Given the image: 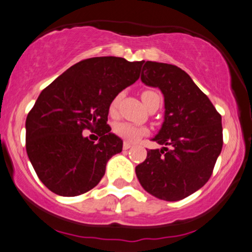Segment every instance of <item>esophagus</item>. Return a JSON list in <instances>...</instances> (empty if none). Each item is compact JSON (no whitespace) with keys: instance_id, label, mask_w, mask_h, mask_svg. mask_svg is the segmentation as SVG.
Returning <instances> with one entry per match:
<instances>
[{"instance_id":"34e87169","label":"esophagus","mask_w":252,"mask_h":252,"mask_svg":"<svg viewBox=\"0 0 252 252\" xmlns=\"http://www.w3.org/2000/svg\"><path fill=\"white\" fill-rule=\"evenodd\" d=\"M131 144H130V143H128V142H124V144H123V149L124 150H129L130 148H131Z\"/></svg>"}]
</instances>
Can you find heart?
Listing matches in <instances>:
<instances>
[{
  "mask_svg": "<svg viewBox=\"0 0 252 252\" xmlns=\"http://www.w3.org/2000/svg\"><path fill=\"white\" fill-rule=\"evenodd\" d=\"M157 93L156 92H152V91H144L142 93V100L144 104L148 103V101L150 98H152L154 96H157ZM121 98H122V94H117L115 97L113 98V101L110 102V106H109V110L111 114H114L117 109V107H119V103L121 101ZM115 132L119 135L120 137H122V138L126 139V141L128 142H136L137 139L141 138L142 136L144 135H148L149 130L146 128H143V126H133L131 123H119L116 124L115 126Z\"/></svg>",
  "mask_w": 252,
  "mask_h": 252,
  "instance_id": "obj_1",
  "label": "heart"
}]
</instances>
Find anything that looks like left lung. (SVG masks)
<instances>
[{"instance_id": "8db88e82", "label": "left lung", "mask_w": 252, "mask_h": 252, "mask_svg": "<svg viewBox=\"0 0 252 252\" xmlns=\"http://www.w3.org/2000/svg\"><path fill=\"white\" fill-rule=\"evenodd\" d=\"M143 63V84L164 95V122L152 138L164 146L149 150L145 160L136 166V176L151 195L178 201L211 178L223 145L222 119L183 69L164 63Z\"/></svg>"}]
</instances>
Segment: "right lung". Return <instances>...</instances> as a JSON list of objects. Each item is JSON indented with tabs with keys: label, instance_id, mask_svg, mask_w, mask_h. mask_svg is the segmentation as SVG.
I'll list each match as a JSON object with an SVG mask.
<instances>
[{
	"label": "right lung",
	"instance_id": "obj_1",
	"mask_svg": "<svg viewBox=\"0 0 252 252\" xmlns=\"http://www.w3.org/2000/svg\"><path fill=\"white\" fill-rule=\"evenodd\" d=\"M143 62L95 57L75 63L38 96L25 122L27 154L51 192L76 196L100 183L123 142L107 124L113 98L139 78ZM98 127L96 145L82 135Z\"/></svg>",
	"mask_w": 252,
	"mask_h": 252
}]
</instances>
